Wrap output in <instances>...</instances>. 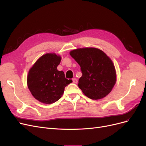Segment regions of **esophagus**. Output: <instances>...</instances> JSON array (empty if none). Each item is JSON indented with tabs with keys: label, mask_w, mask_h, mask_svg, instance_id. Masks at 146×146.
<instances>
[{
	"label": "esophagus",
	"mask_w": 146,
	"mask_h": 146,
	"mask_svg": "<svg viewBox=\"0 0 146 146\" xmlns=\"http://www.w3.org/2000/svg\"><path fill=\"white\" fill-rule=\"evenodd\" d=\"M72 82H73L74 83H77V80L76 78H72Z\"/></svg>",
	"instance_id": "obj_1"
}]
</instances>
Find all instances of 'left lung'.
Wrapping results in <instances>:
<instances>
[{
  "label": "left lung",
  "mask_w": 146,
  "mask_h": 146,
  "mask_svg": "<svg viewBox=\"0 0 146 146\" xmlns=\"http://www.w3.org/2000/svg\"><path fill=\"white\" fill-rule=\"evenodd\" d=\"M69 54L80 66L82 76L78 86L83 93L92 100L107 96L116 82V69L110 57L94 47L77 48Z\"/></svg>",
  "instance_id": "left-lung-1"
}]
</instances>
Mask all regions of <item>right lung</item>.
Wrapping results in <instances>:
<instances>
[{"label":"right lung","instance_id":"right-lung-1","mask_svg":"<svg viewBox=\"0 0 146 146\" xmlns=\"http://www.w3.org/2000/svg\"><path fill=\"white\" fill-rule=\"evenodd\" d=\"M61 57L55 53H47L39 58L29 70L27 82L34 98L43 104H51L58 100L64 88L72 80L65 78L62 70H57Z\"/></svg>","mask_w":146,"mask_h":146}]
</instances>
